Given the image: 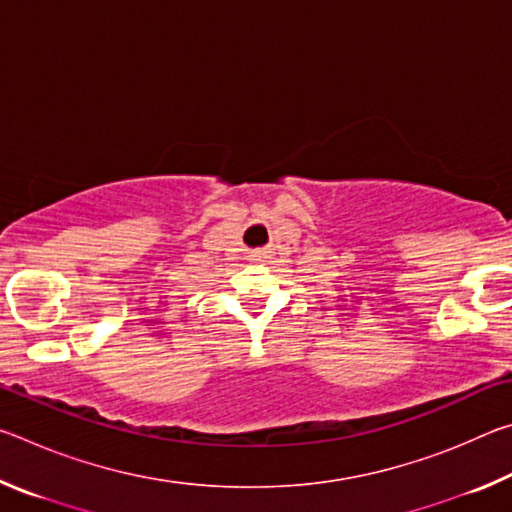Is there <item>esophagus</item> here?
I'll return each instance as SVG.
<instances>
[{
    "label": "esophagus",
    "instance_id": "esophagus-1",
    "mask_svg": "<svg viewBox=\"0 0 512 512\" xmlns=\"http://www.w3.org/2000/svg\"><path fill=\"white\" fill-rule=\"evenodd\" d=\"M268 253H271V250H268V248H257V250H250L248 257L253 259V262H266Z\"/></svg>",
    "mask_w": 512,
    "mask_h": 512
}]
</instances>
